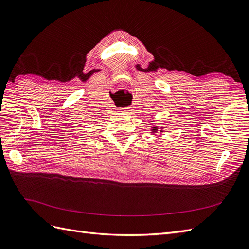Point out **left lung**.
Wrapping results in <instances>:
<instances>
[{"instance_id": "obj_1", "label": "left lung", "mask_w": 249, "mask_h": 249, "mask_svg": "<svg viewBox=\"0 0 249 249\" xmlns=\"http://www.w3.org/2000/svg\"><path fill=\"white\" fill-rule=\"evenodd\" d=\"M152 128H153V129H151V130H152V132H153V133H156V132L159 130V129H158V126H153ZM162 128H163V127H161V129H162ZM160 132H162V130H160Z\"/></svg>"}]
</instances>
